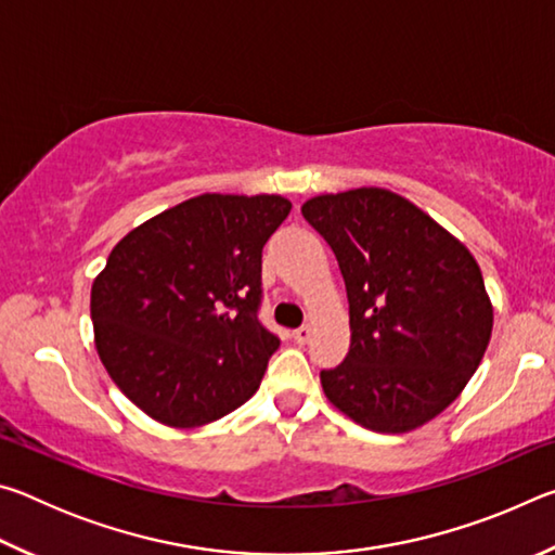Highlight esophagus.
<instances>
[{
  "label": "esophagus",
  "mask_w": 555,
  "mask_h": 555,
  "mask_svg": "<svg viewBox=\"0 0 555 555\" xmlns=\"http://www.w3.org/2000/svg\"><path fill=\"white\" fill-rule=\"evenodd\" d=\"M311 335H313V327L311 325H300V327H296L294 333H291V337H294L298 345H306L308 340H311Z\"/></svg>",
  "instance_id": "1"
}]
</instances>
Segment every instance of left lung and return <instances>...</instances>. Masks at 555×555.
Returning <instances> with one entry per match:
<instances>
[{
	"label": "left lung",
	"instance_id": "8db88e82",
	"mask_svg": "<svg viewBox=\"0 0 555 555\" xmlns=\"http://www.w3.org/2000/svg\"><path fill=\"white\" fill-rule=\"evenodd\" d=\"M335 251L350 352L321 372L333 406L377 434L424 426L457 399L492 335V304L465 244L384 188L304 203Z\"/></svg>",
	"mask_w": 555,
	"mask_h": 555
}]
</instances>
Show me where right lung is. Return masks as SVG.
I'll list each match as a JSON object with an SVG mask.
<instances>
[{
  "label": "right lung",
  "instance_id": "right-lung-1",
  "mask_svg": "<svg viewBox=\"0 0 555 555\" xmlns=\"http://www.w3.org/2000/svg\"><path fill=\"white\" fill-rule=\"evenodd\" d=\"M288 212L281 195L205 193L117 242L90 315L100 360L131 403L193 428L259 389L279 350L259 321L261 249Z\"/></svg>",
  "mask_w": 555,
  "mask_h": 555
}]
</instances>
